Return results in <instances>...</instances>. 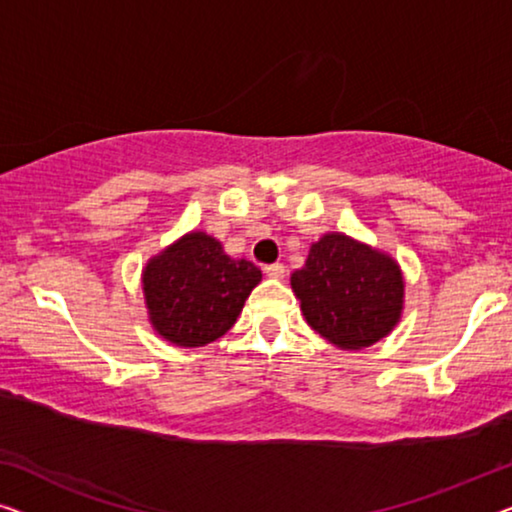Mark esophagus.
Wrapping results in <instances>:
<instances>
[{"mask_svg": "<svg viewBox=\"0 0 512 512\" xmlns=\"http://www.w3.org/2000/svg\"><path fill=\"white\" fill-rule=\"evenodd\" d=\"M264 273L269 278H276V280H282L285 278V273H287V269H285V264H280V262H276V264H266L264 266Z\"/></svg>", "mask_w": 512, "mask_h": 512, "instance_id": "34e87169", "label": "esophagus"}]
</instances>
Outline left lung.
I'll list each match as a JSON object with an SVG mask.
<instances>
[{"mask_svg":"<svg viewBox=\"0 0 512 512\" xmlns=\"http://www.w3.org/2000/svg\"><path fill=\"white\" fill-rule=\"evenodd\" d=\"M292 289L308 324L342 349L375 345L400 319L404 282L391 257L345 234L312 243Z\"/></svg>","mask_w":512,"mask_h":512,"instance_id":"obj_1","label":"left lung"}]
</instances>
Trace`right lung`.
<instances>
[{
  "label": "right lung",
  "mask_w": 512,
  "mask_h": 512,
  "mask_svg": "<svg viewBox=\"0 0 512 512\" xmlns=\"http://www.w3.org/2000/svg\"><path fill=\"white\" fill-rule=\"evenodd\" d=\"M262 271L232 259L202 232L186 234L144 271L151 324L179 347H202L232 329Z\"/></svg>",
  "instance_id": "add662e5"
}]
</instances>
